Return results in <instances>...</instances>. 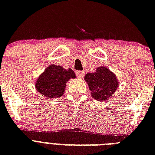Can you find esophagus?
<instances>
[{"instance_id":"1","label":"esophagus","mask_w":155,"mask_h":155,"mask_svg":"<svg viewBox=\"0 0 155 155\" xmlns=\"http://www.w3.org/2000/svg\"><path fill=\"white\" fill-rule=\"evenodd\" d=\"M76 75H77L78 78L82 79V78L84 76V71H78L77 72H76Z\"/></svg>"}]
</instances>
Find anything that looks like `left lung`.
I'll return each instance as SVG.
<instances>
[{
  "label": "left lung",
  "instance_id": "obj_1",
  "mask_svg": "<svg viewBox=\"0 0 155 155\" xmlns=\"http://www.w3.org/2000/svg\"><path fill=\"white\" fill-rule=\"evenodd\" d=\"M84 80L92 97L98 101H106L111 98L119 85L115 74L104 67H99L95 72L86 74Z\"/></svg>",
  "mask_w": 155,
  "mask_h": 155
}]
</instances>
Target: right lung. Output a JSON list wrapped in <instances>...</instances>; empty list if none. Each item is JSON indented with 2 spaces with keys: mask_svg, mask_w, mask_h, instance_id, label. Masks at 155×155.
<instances>
[{
  "mask_svg": "<svg viewBox=\"0 0 155 155\" xmlns=\"http://www.w3.org/2000/svg\"><path fill=\"white\" fill-rule=\"evenodd\" d=\"M75 74L71 68L64 69L61 66L51 64L48 66L35 82V87L47 98L62 97L66 88V83L75 78Z\"/></svg>",
  "mask_w": 155,
  "mask_h": 155,
  "instance_id": "right-lung-1",
  "label": "right lung"
}]
</instances>
